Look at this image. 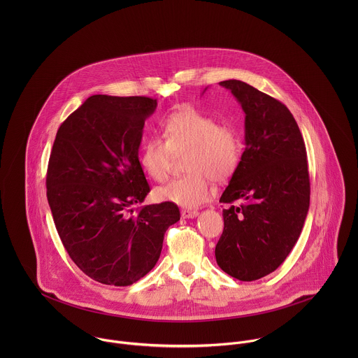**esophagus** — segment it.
Returning a JSON list of instances; mask_svg holds the SVG:
<instances>
[{"label":"esophagus","instance_id":"obj_1","mask_svg":"<svg viewBox=\"0 0 358 358\" xmlns=\"http://www.w3.org/2000/svg\"><path fill=\"white\" fill-rule=\"evenodd\" d=\"M199 215V210H192V209H182V217L183 219H193Z\"/></svg>","mask_w":358,"mask_h":358}]
</instances>
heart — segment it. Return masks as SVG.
I'll use <instances>...</instances> for the list:
<instances>
[{
	"mask_svg": "<svg viewBox=\"0 0 358 358\" xmlns=\"http://www.w3.org/2000/svg\"><path fill=\"white\" fill-rule=\"evenodd\" d=\"M162 138L152 136L141 148L139 165L155 182L168 178L172 153L185 155L186 175L155 190L159 201L183 208H197L213 194L215 182L229 180L240 166L243 143L230 125L220 124L213 115L185 106L162 121Z\"/></svg>",
	"mask_w": 358,
	"mask_h": 358,
	"instance_id": "heart-1",
	"label": "heart"
}]
</instances>
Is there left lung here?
<instances>
[{"mask_svg":"<svg viewBox=\"0 0 358 358\" xmlns=\"http://www.w3.org/2000/svg\"><path fill=\"white\" fill-rule=\"evenodd\" d=\"M219 85L245 113V150L220 197L230 206L215 256L229 275L254 281L273 273L302 233L310 205L306 146L285 104L238 80Z\"/></svg>","mask_w":358,"mask_h":358,"instance_id":"8db88e82","label":"left lung"}]
</instances>
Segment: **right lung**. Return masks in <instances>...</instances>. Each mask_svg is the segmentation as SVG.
Wrapping results in <instances>:
<instances>
[{
	"instance_id": "right-lung-1",
	"label": "right lung",
	"mask_w": 358,
	"mask_h": 358,
	"mask_svg": "<svg viewBox=\"0 0 358 358\" xmlns=\"http://www.w3.org/2000/svg\"><path fill=\"white\" fill-rule=\"evenodd\" d=\"M157 101L94 95L57 129L47 197L59 237L73 262L106 285L127 287L158 260L164 234L180 219L172 203L134 206L150 186L139 148Z\"/></svg>"
}]
</instances>
